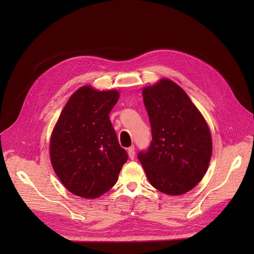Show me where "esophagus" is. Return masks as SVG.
I'll return each mask as SVG.
<instances>
[{
  "instance_id": "obj_1",
  "label": "esophagus",
  "mask_w": 254,
  "mask_h": 254,
  "mask_svg": "<svg viewBox=\"0 0 254 254\" xmlns=\"http://www.w3.org/2000/svg\"><path fill=\"white\" fill-rule=\"evenodd\" d=\"M127 154H128V157L130 159L135 158V146L134 145H131L130 147L127 148Z\"/></svg>"
}]
</instances>
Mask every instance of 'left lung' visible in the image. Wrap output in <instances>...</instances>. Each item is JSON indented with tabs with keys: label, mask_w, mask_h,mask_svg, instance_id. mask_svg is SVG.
<instances>
[{
	"label": "left lung",
	"mask_w": 254,
	"mask_h": 254,
	"mask_svg": "<svg viewBox=\"0 0 254 254\" xmlns=\"http://www.w3.org/2000/svg\"><path fill=\"white\" fill-rule=\"evenodd\" d=\"M152 141L138 158L150 184L166 194L192 190L206 174L212 139L205 118L186 92L170 79L142 90Z\"/></svg>",
	"instance_id": "1"
}]
</instances>
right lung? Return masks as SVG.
<instances>
[{
    "mask_svg": "<svg viewBox=\"0 0 254 254\" xmlns=\"http://www.w3.org/2000/svg\"><path fill=\"white\" fill-rule=\"evenodd\" d=\"M117 90L77 89L58 119L50 138V161L64 188L75 195L95 198L111 190L127 161L109 113Z\"/></svg>",
    "mask_w": 254,
    "mask_h": 254,
    "instance_id": "1",
    "label": "right lung"
}]
</instances>
